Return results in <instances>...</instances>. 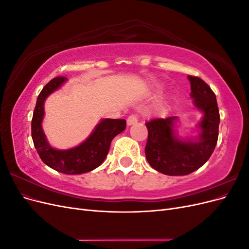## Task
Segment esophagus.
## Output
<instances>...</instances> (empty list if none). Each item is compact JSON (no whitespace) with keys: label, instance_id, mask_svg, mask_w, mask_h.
<instances>
[{"label":"esophagus","instance_id":"1","mask_svg":"<svg viewBox=\"0 0 249 249\" xmlns=\"http://www.w3.org/2000/svg\"><path fill=\"white\" fill-rule=\"evenodd\" d=\"M137 122H138V116L136 114H132V115H130L129 117H127V119H126L127 125L135 124Z\"/></svg>","mask_w":249,"mask_h":249}]
</instances>
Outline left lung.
<instances>
[{
  "label": "left lung",
  "instance_id": "left-lung-1",
  "mask_svg": "<svg viewBox=\"0 0 249 249\" xmlns=\"http://www.w3.org/2000/svg\"><path fill=\"white\" fill-rule=\"evenodd\" d=\"M188 80L194 106L202 113L197 124L198 136L177 137V116L155 118L145 124L146 160L154 169L167 176H186L197 170L210 159L217 144L220 116L216 95L200 78L188 76Z\"/></svg>",
  "mask_w": 249,
  "mask_h": 249
}]
</instances>
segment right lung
I'll return each mask as SVG.
<instances>
[{"instance_id": "obj_1", "label": "right lung", "mask_w": 249, "mask_h": 249, "mask_svg": "<svg viewBox=\"0 0 249 249\" xmlns=\"http://www.w3.org/2000/svg\"><path fill=\"white\" fill-rule=\"evenodd\" d=\"M66 82V78L57 77L43 87L37 97L32 118V139L34 146L44 164L65 175H81L99 167L108 155L112 139L126 126L124 119H102L89 137L80 145L69 149H56L50 145L42 130L44 102L47 97Z\"/></svg>"}]
</instances>
